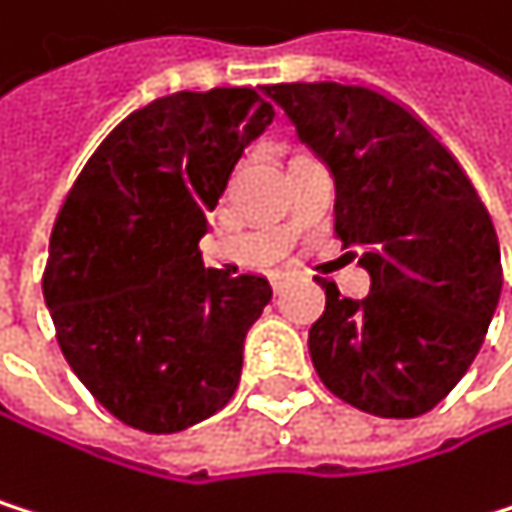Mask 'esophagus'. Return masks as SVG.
<instances>
[{"label":"esophagus","instance_id":"1","mask_svg":"<svg viewBox=\"0 0 512 512\" xmlns=\"http://www.w3.org/2000/svg\"><path fill=\"white\" fill-rule=\"evenodd\" d=\"M285 279H288L285 273H273V276H270V282H273V288H276V291H279V288L285 285Z\"/></svg>","mask_w":512,"mask_h":512}]
</instances>
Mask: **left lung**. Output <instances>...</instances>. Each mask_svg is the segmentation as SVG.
<instances>
[{"label": "left lung", "mask_w": 512, "mask_h": 512, "mask_svg": "<svg viewBox=\"0 0 512 512\" xmlns=\"http://www.w3.org/2000/svg\"><path fill=\"white\" fill-rule=\"evenodd\" d=\"M334 175V230L361 248L370 294L321 279L309 355L346 404L416 419L480 355L504 270L492 215L455 154L394 96L346 78L264 84Z\"/></svg>", "instance_id": "8db88e82"}]
</instances>
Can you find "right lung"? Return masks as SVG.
I'll list each match as a JSON object with an SVG mask.
<instances>
[{"instance_id":"right-lung-1","label":"right lung","mask_w":512,"mask_h":512,"mask_svg":"<svg viewBox=\"0 0 512 512\" xmlns=\"http://www.w3.org/2000/svg\"><path fill=\"white\" fill-rule=\"evenodd\" d=\"M273 115L248 84L163 93L96 145L57 212L42 291L60 352L130 428L185 431L239 385L245 334L273 288L206 270L200 239Z\"/></svg>"}]
</instances>
